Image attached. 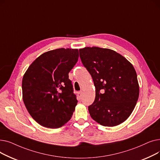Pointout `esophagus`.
I'll return each mask as SVG.
<instances>
[{"mask_svg": "<svg viewBox=\"0 0 160 160\" xmlns=\"http://www.w3.org/2000/svg\"><path fill=\"white\" fill-rule=\"evenodd\" d=\"M77 95H78V97L80 99L81 98H82V93L81 92H78V93H77Z\"/></svg>", "mask_w": 160, "mask_h": 160, "instance_id": "obj_1", "label": "esophagus"}]
</instances>
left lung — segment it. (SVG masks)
I'll use <instances>...</instances> for the list:
<instances>
[{"mask_svg":"<svg viewBox=\"0 0 160 160\" xmlns=\"http://www.w3.org/2000/svg\"><path fill=\"white\" fill-rule=\"evenodd\" d=\"M82 63L96 89L88 106L92 119L105 127H115L128 119L138 102L139 88L133 65L120 54L108 48L80 49Z\"/></svg>","mask_w":160,"mask_h":160,"instance_id":"8db88e82","label":"left lung"}]
</instances>
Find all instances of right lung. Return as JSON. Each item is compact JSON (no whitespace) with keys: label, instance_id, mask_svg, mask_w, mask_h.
Listing matches in <instances>:
<instances>
[{"label":"right lung","instance_id":"obj_1","mask_svg":"<svg viewBox=\"0 0 160 160\" xmlns=\"http://www.w3.org/2000/svg\"><path fill=\"white\" fill-rule=\"evenodd\" d=\"M78 49L58 48L39 56L22 78V99L39 124L60 128L72 115L78 100L69 72L78 60Z\"/></svg>","mask_w":160,"mask_h":160}]
</instances>
